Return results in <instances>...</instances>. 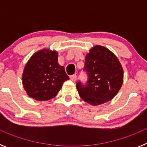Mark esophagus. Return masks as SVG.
Returning <instances> with one entry per match:
<instances>
[{
	"label": "esophagus",
	"mask_w": 147,
	"mask_h": 147,
	"mask_svg": "<svg viewBox=\"0 0 147 147\" xmlns=\"http://www.w3.org/2000/svg\"><path fill=\"white\" fill-rule=\"evenodd\" d=\"M70 79H71L72 81L76 82V80H77V76H76V74H74V75H72V76H70Z\"/></svg>",
	"instance_id": "esophagus-1"
}]
</instances>
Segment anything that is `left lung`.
Returning <instances> with one entry per match:
<instances>
[{"label": "left lung", "mask_w": 147, "mask_h": 147, "mask_svg": "<svg viewBox=\"0 0 147 147\" xmlns=\"http://www.w3.org/2000/svg\"><path fill=\"white\" fill-rule=\"evenodd\" d=\"M85 85L76 83L80 96L92 105L106 103L115 97L123 84L124 71L118 58L107 48L95 45L85 57Z\"/></svg>", "instance_id": "8db88e82"}]
</instances>
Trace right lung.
Returning a JSON list of instances; mask_svg holds the SVG:
<instances>
[{
  "mask_svg": "<svg viewBox=\"0 0 147 147\" xmlns=\"http://www.w3.org/2000/svg\"><path fill=\"white\" fill-rule=\"evenodd\" d=\"M56 51L42 49L32 56L23 70L22 81L28 96L37 101L54 98L69 79L58 63Z\"/></svg>",
  "mask_w": 147,
  "mask_h": 147,
  "instance_id": "right-lung-1",
  "label": "right lung"
}]
</instances>
